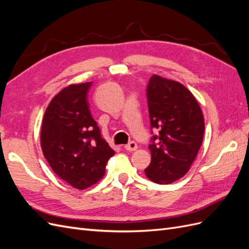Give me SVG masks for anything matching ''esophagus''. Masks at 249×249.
Masks as SVG:
<instances>
[{"label":"esophagus","instance_id":"esophagus-1","mask_svg":"<svg viewBox=\"0 0 249 249\" xmlns=\"http://www.w3.org/2000/svg\"><path fill=\"white\" fill-rule=\"evenodd\" d=\"M124 148L126 150H129V152H134V150H136L138 148V145H137L136 142L131 141L130 143H127V144L124 146Z\"/></svg>","mask_w":249,"mask_h":249}]
</instances>
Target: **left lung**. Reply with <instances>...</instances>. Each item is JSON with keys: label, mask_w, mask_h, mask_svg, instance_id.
<instances>
[{"label": "left lung", "mask_w": 249, "mask_h": 249, "mask_svg": "<svg viewBox=\"0 0 249 249\" xmlns=\"http://www.w3.org/2000/svg\"><path fill=\"white\" fill-rule=\"evenodd\" d=\"M150 125L159 130L148 148L145 176L171 184L189 171L201 146L205 120L194 95L180 83L153 74L146 88Z\"/></svg>", "instance_id": "obj_1"}]
</instances>
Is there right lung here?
I'll return each instance as SVG.
<instances>
[{
    "mask_svg": "<svg viewBox=\"0 0 249 249\" xmlns=\"http://www.w3.org/2000/svg\"><path fill=\"white\" fill-rule=\"evenodd\" d=\"M91 85L71 84L53 97L40 132L42 153L53 171L80 190L99 182L115 154L90 113L87 91Z\"/></svg>",
    "mask_w": 249,
    "mask_h": 249,
    "instance_id": "right-lung-1",
    "label": "right lung"
}]
</instances>
